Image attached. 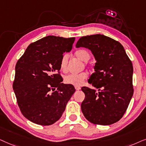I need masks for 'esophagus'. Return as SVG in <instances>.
<instances>
[{
    "label": "esophagus",
    "instance_id": "1",
    "mask_svg": "<svg viewBox=\"0 0 146 146\" xmlns=\"http://www.w3.org/2000/svg\"><path fill=\"white\" fill-rule=\"evenodd\" d=\"M75 88L76 90H80L81 89V87L79 86H75Z\"/></svg>",
    "mask_w": 146,
    "mask_h": 146
}]
</instances>
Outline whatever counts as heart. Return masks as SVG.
Returning a JSON list of instances; mask_svg holds the SVG:
<instances>
[{"mask_svg": "<svg viewBox=\"0 0 146 146\" xmlns=\"http://www.w3.org/2000/svg\"><path fill=\"white\" fill-rule=\"evenodd\" d=\"M75 55L78 59L84 62L88 61L91 57L89 52L85 49L77 50L75 52ZM68 59H69V56L67 54H64L61 57V61H60V68L63 72H66L67 70ZM86 78L87 73L85 72H81L77 74H70L67 75L64 77V81L67 84L79 86L82 84Z\"/></svg>", "mask_w": 146, "mask_h": 146, "instance_id": "obj_1", "label": "heart"}]
</instances>
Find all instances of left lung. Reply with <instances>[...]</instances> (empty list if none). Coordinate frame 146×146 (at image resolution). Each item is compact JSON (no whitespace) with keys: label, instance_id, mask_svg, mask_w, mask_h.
<instances>
[{"label":"left lung","instance_id":"1","mask_svg":"<svg viewBox=\"0 0 146 146\" xmlns=\"http://www.w3.org/2000/svg\"><path fill=\"white\" fill-rule=\"evenodd\" d=\"M76 47L88 48L96 61L88 83L98 91L81 88L85 96L81 105L83 115L94 124L115 123L123 117L133 94L131 61L120 42L104 35L82 36Z\"/></svg>","mask_w":146,"mask_h":146}]
</instances>
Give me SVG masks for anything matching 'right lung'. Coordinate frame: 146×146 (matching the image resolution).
<instances>
[{"mask_svg":"<svg viewBox=\"0 0 146 146\" xmlns=\"http://www.w3.org/2000/svg\"><path fill=\"white\" fill-rule=\"evenodd\" d=\"M75 38L48 35L30 44L17 61L13 90L23 115L41 125L58 121L75 89L64 84L60 61Z\"/></svg>","mask_w":146,"mask_h":146,"instance_id":"1","label":"right lung"}]
</instances>
